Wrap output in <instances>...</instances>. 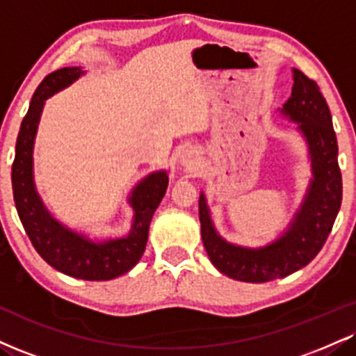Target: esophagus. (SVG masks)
Masks as SVG:
<instances>
[{"mask_svg":"<svg viewBox=\"0 0 356 356\" xmlns=\"http://www.w3.org/2000/svg\"><path fill=\"white\" fill-rule=\"evenodd\" d=\"M197 161H199V156H197V151H194V149H187L186 152H184L182 156V164L191 167L197 164Z\"/></svg>","mask_w":356,"mask_h":356,"instance_id":"obj_1","label":"esophagus"}]
</instances>
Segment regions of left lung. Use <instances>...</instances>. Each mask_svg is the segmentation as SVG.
<instances>
[{
  "label": "left lung",
  "instance_id": "obj_1",
  "mask_svg": "<svg viewBox=\"0 0 356 356\" xmlns=\"http://www.w3.org/2000/svg\"><path fill=\"white\" fill-rule=\"evenodd\" d=\"M282 113L298 122L312 157L314 181L290 229L277 242L262 248H243L227 243L213 230L204 194L199 199L202 242L211 262L227 277L241 282L284 278L315 259L332 232L341 205V172L338 167L337 134L332 114L318 84L293 70L292 96Z\"/></svg>",
  "mask_w": 356,
  "mask_h": 356
}]
</instances>
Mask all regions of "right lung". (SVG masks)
<instances>
[{
  "label": "right lung",
  "instance_id": "obj_1",
  "mask_svg": "<svg viewBox=\"0 0 356 356\" xmlns=\"http://www.w3.org/2000/svg\"><path fill=\"white\" fill-rule=\"evenodd\" d=\"M81 67H63L46 76L33 94L31 104L16 139L11 167L16 211L33 247L56 270L83 280H111L129 272L139 262L147 243L149 225L165 194L169 177L164 170L145 177L132 192L134 225L126 238L91 242L71 232L49 216L33 182V144L46 97L61 91L83 74Z\"/></svg>",
  "mask_w": 356,
  "mask_h": 356
}]
</instances>
